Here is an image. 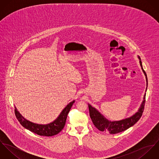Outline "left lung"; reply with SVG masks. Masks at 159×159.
<instances>
[{
  "label": "left lung",
  "mask_w": 159,
  "mask_h": 159,
  "mask_svg": "<svg viewBox=\"0 0 159 159\" xmlns=\"http://www.w3.org/2000/svg\"><path fill=\"white\" fill-rule=\"evenodd\" d=\"M139 60V64L141 69L146 76V84L148 88V78L145 71L143 70L142 62L141 61L140 57H138ZM147 88L146 89V91L147 90ZM145 97L146 93L143 97V101L138 109V111L130 116V117L125 118L124 119L117 120V121H110L105 118L102 114L100 113L98 110H97L94 107H92L90 104H88L89 114L91 117L93 125L97 128L99 130L102 132H108L110 134H116L117 133H120L123 132L130 127L133 126L139 120L140 117H141L144 108V103H145Z\"/></svg>",
  "instance_id": "obj_1"
}]
</instances>
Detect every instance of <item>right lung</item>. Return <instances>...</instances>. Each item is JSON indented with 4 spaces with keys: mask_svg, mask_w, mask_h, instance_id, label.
I'll return each mask as SVG.
<instances>
[{
    "mask_svg": "<svg viewBox=\"0 0 159 159\" xmlns=\"http://www.w3.org/2000/svg\"><path fill=\"white\" fill-rule=\"evenodd\" d=\"M75 102V100H73L69 103L57 119L48 124H38L27 120L20 113L16 107H15V113L20 123L26 129L40 136H53L58 134L64 129L67 115Z\"/></svg>",
    "mask_w": 159,
    "mask_h": 159,
    "instance_id": "add662e5",
    "label": "right lung"
}]
</instances>
